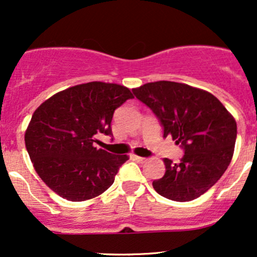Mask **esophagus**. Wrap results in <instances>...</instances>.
Listing matches in <instances>:
<instances>
[{
    "label": "esophagus",
    "mask_w": 257,
    "mask_h": 257,
    "mask_svg": "<svg viewBox=\"0 0 257 257\" xmlns=\"http://www.w3.org/2000/svg\"><path fill=\"white\" fill-rule=\"evenodd\" d=\"M133 158H134L135 159V161H137V162H139V163H145V162L147 161V159L146 158H144V157H140V156H133Z\"/></svg>",
    "instance_id": "obj_1"
}]
</instances>
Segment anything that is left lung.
<instances>
[{"label":"left lung","mask_w":257,"mask_h":257,"mask_svg":"<svg viewBox=\"0 0 257 257\" xmlns=\"http://www.w3.org/2000/svg\"><path fill=\"white\" fill-rule=\"evenodd\" d=\"M185 156L180 163L164 158L166 174L152 182L156 192L176 202H190L219 181L231 163L237 123L209 91L170 81L150 82L134 88Z\"/></svg>","instance_id":"8db88e82"}]
</instances>
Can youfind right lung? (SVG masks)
<instances>
[{"instance_id":"add662e5","label":"right lung","mask_w":257,"mask_h":257,"mask_svg":"<svg viewBox=\"0 0 257 257\" xmlns=\"http://www.w3.org/2000/svg\"><path fill=\"white\" fill-rule=\"evenodd\" d=\"M133 98L124 85L95 81L59 91L38 106L25 131V146L44 184L71 202L104 193L129 157L94 143L100 133L112 134L114 110Z\"/></svg>"}]
</instances>
